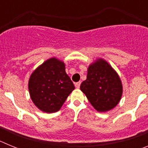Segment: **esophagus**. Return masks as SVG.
<instances>
[{
	"label": "esophagus",
	"mask_w": 148,
	"mask_h": 148,
	"mask_svg": "<svg viewBox=\"0 0 148 148\" xmlns=\"http://www.w3.org/2000/svg\"><path fill=\"white\" fill-rule=\"evenodd\" d=\"M80 85H81V82H77V83H75V87H76V88H79V87H80Z\"/></svg>",
	"instance_id": "esophagus-1"
}]
</instances>
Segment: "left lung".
Returning a JSON list of instances; mask_svg holds the SVG:
<instances>
[{
    "instance_id": "1",
    "label": "left lung",
    "mask_w": 148,
    "mask_h": 148,
    "mask_svg": "<svg viewBox=\"0 0 148 148\" xmlns=\"http://www.w3.org/2000/svg\"><path fill=\"white\" fill-rule=\"evenodd\" d=\"M80 89L99 112H106L115 108L122 95L119 77L108 63L101 59L90 65L87 79L82 82Z\"/></svg>"
}]
</instances>
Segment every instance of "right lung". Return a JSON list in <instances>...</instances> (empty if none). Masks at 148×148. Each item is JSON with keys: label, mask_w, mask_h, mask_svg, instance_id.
<instances>
[{"label": "right lung", "mask_w": 148, "mask_h": 148, "mask_svg": "<svg viewBox=\"0 0 148 148\" xmlns=\"http://www.w3.org/2000/svg\"><path fill=\"white\" fill-rule=\"evenodd\" d=\"M74 89L75 86L65 72L64 64L54 58L38 67L29 81L32 101L46 113L59 110Z\"/></svg>", "instance_id": "obj_1"}]
</instances>
